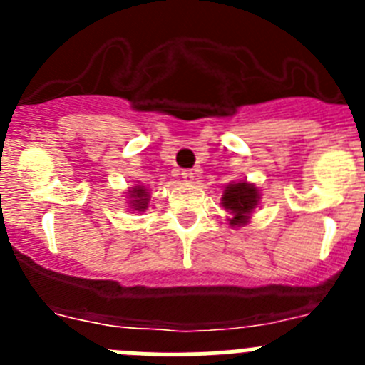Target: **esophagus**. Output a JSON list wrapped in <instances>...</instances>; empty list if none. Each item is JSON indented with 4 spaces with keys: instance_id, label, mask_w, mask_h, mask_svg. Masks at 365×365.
I'll list each match as a JSON object with an SVG mask.
<instances>
[{
    "instance_id": "1",
    "label": "esophagus",
    "mask_w": 365,
    "mask_h": 365,
    "mask_svg": "<svg viewBox=\"0 0 365 365\" xmlns=\"http://www.w3.org/2000/svg\"><path fill=\"white\" fill-rule=\"evenodd\" d=\"M180 177H182V180H185V182H188V185H190V182H193V177H195V175H193L192 170H182Z\"/></svg>"
}]
</instances>
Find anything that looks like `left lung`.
<instances>
[{
    "label": "left lung",
    "instance_id": "1",
    "mask_svg": "<svg viewBox=\"0 0 365 365\" xmlns=\"http://www.w3.org/2000/svg\"><path fill=\"white\" fill-rule=\"evenodd\" d=\"M221 201L225 210L232 214V227H241V225H247L254 208L259 202V190L247 180L232 182L225 188Z\"/></svg>",
    "mask_w": 365,
    "mask_h": 365
}]
</instances>
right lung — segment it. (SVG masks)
<instances>
[{
	"label": "right lung",
	"mask_w": 365,
	"mask_h": 365,
	"mask_svg": "<svg viewBox=\"0 0 365 365\" xmlns=\"http://www.w3.org/2000/svg\"><path fill=\"white\" fill-rule=\"evenodd\" d=\"M150 193L144 186H135L133 190H130V206L137 212H144L148 208V201H150Z\"/></svg>",
	"instance_id": "add662e5"
}]
</instances>
